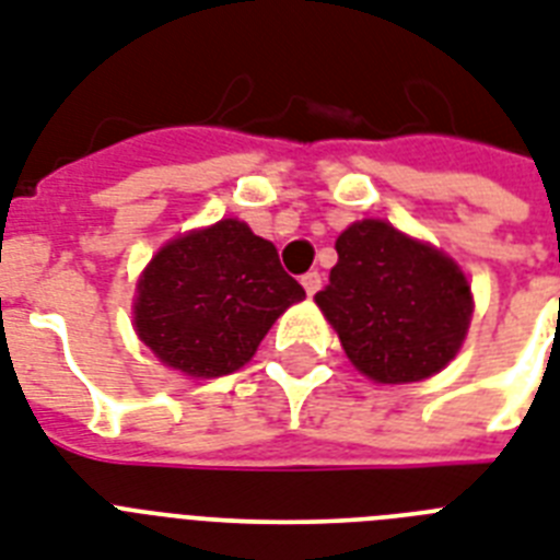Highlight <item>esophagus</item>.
<instances>
[{
  "mask_svg": "<svg viewBox=\"0 0 560 560\" xmlns=\"http://www.w3.org/2000/svg\"><path fill=\"white\" fill-rule=\"evenodd\" d=\"M302 288H305L307 296H316V293L323 290V276H319V272H305V276H302Z\"/></svg>",
  "mask_w": 560,
  "mask_h": 560,
  "instance_id": "34e87169",
  "label": "esophagus"
}]
</instances>
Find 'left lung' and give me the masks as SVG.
Returning a JSON list of instances; mask_svg holds the SVG:
<instances>
[{"mask_svg": "<svg viewBox=\"0 0 560 560\" xmlns=\"http://www.w3.org/2000/svg\"><path fill=\"white\" fill-rule=\"evenodd\" d=\"M337 255L316 305L360 372L377 383H412L456 358L474 302L468 279L447 255L383 220L346 229Z\"/></svg>", "mask_w": 560, "mask_h": 560, "instance_id": "left-lung-1", "label": "left lung"}]
</instances>
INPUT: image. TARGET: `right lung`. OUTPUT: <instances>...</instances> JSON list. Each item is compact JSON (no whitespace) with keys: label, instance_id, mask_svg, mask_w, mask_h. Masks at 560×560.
Listing matches in <instances>:
<instances>
[{"label":"right lung","instance_id":"add662e5","mask_svg":"<svg viewBox=\"0 0 560 560\" xmlns=\"http://www.w3.org/2000/svg\"><path fill=\"white\" fill-rule=\"evenodd\" d=\"M305 296L270 241L220 220L162 246L139 279L136 331L191 377H220L253 358L264 334Z\"/></svg>","mask_w":560,"mask_h":560}]
</instances>
